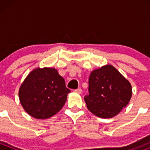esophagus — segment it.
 Returning a JSON list of instances; mask_svg holds the SVG:
<instances>
[{"instance_id": "34e87169", "label": "esophagus", "mask_w": 150, "mask_h": 150, "mask_svg": "<svg viewBox=\"0 0 150 150\" xmlns=\"http://www.w3.org/2000/svg\"><path fill=\"white\" fill-rule=\"evenodd\" d=\"M75 91L76 92V93H82V89H81V88H78V89H76V90H75Z\"/></svg>"}]
</instances>
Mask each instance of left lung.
<instances>
[{
    "label": "left lung",
    "instance_id": "8db88e82",
    "mask_svg": "<svg viewBox=\"0 0 150 150\" xmlns=\"http://www.w3.org/2000/svg\"><path fill=\"white\" fill-rule=\"evenodd\" d=\"M88 85L89 94L84 97L87 108L102 118L117 115L132 96L129 81L110 64L92 71Z\"/></svg>",
    "mask_w": 150,
    "mask_h": 150
}]
</instances>
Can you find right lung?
Here are the masks:
<instances>
[{
  "label": "right lung",
  "instance_id": "right-lung-1",
  "mask_svg": "<svg viewBox=\"0 0 150 150\" xmlns=\"http://www.w3.org/2000/svg\"><path fill=\"white\" fill-rule=\"evenodd\" d=\"M70 90L55 68L38 67L28 74L19 90L24 110L36 119H47L63 107Z\"/></svg>",
  "mask_w": 150,
  "mask_h": 150
}]
</instances>
